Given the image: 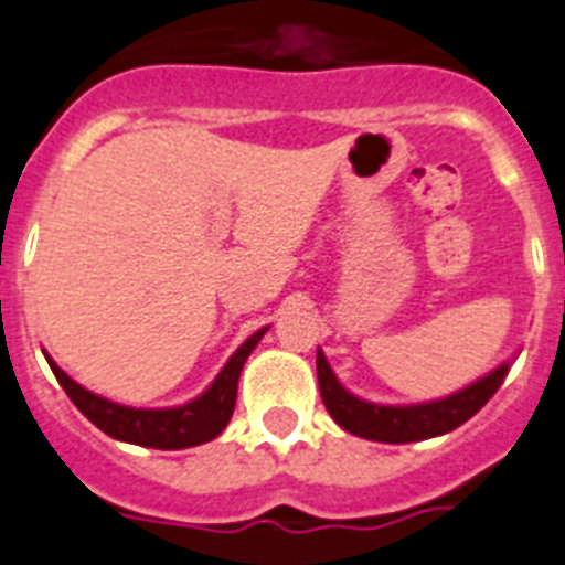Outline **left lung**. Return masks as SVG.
Returning a JSON list of instances; mask_svg holds the SVG:
<instances>
[{
  "label": "left lung",
  "instance_id": "obj_1",
  "mask_svg": "<svg viewBox=\"0 0 565 565\" xmlns=\"http://www.w3.org/2000/svg\"><path fill=\"white\" fill-rule=\"evenodd\" d=\"M509 367L511 362L497 364L494 371H488L486 376L466 385L462 391L448 393L443 399L414 402V405H379V402H367L350 393L327 362L324 350L319 348L316 353V373H319V391L327 414L333 416L335 425L348 434L387 445L422 443L430 436L451 434L494 396L502 379L509 376Z\"/></svg>",
  "mask_w": 565,
  "mask_h": 565
}]
</instances>
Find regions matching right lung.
<instances>
[{"label":"right lung","instance_id":"1","mask_svg":"<svg viewBox=\"0 0 565 565\" xmlns=\"http://www.w3.org/2000/svg\"><path fill=\"white\" fill-rule=\"evenodd\" d=\"M269 327L255 330L249 339L241 344L235 353L230 355V362L221 367L212 385L194 396V399L183 402V405L172 407H131L111 402L106 396L85 391L77 385L60 364L45 353L51 371H54L56 382L68 393V399L79 407V414L88 422H94L103 434L111 439L129 445H143V448H160V451H180V448H192V445L212 443L221 430L230 425L232 411H235V399H238V379L244 371V362L255 350Z\"/></svg>","mask_w":565,"mask_h":565}]
</instances>
